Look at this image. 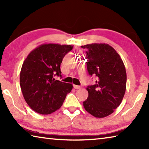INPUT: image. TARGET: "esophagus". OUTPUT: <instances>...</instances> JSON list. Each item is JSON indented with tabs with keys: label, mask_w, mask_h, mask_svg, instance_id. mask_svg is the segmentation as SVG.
<instances>
[{
	"label": "esophagus",
	"mask_w": 149,
	"mask_h": 149,
	"mask_svg": "<svg viewBox=\"0 0 149 149\" xmlns=\"http://www.w3.org/2000/svg\"><path fill=\"white\" fill-rule=\"evenodd\" d=\"M74 88L75 89H81V87L79 86V85H74Z\"/></svg>",
	"instance_id": "obj_1"
}]
</instances>
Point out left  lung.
Segmentation results:
<instances>
[{
	"label": "left lung",
	"instance_id": "8db88e82",
	"mask_svg": "<svg viewBox=\"0 0 149 149\" xmlns=\"http://www.w3.org/2000/svg\"><path fill=\"white\" fill-rule=\"evenodd\" d=\"M86 51L87 70L96 75L93 85L87 86L88 98L84 107L96 118H104L114 112L122 101L126 89L125 65L114 48L105 43L81 46Z\"/></svg>",
	"mask_w": 149,
	"mask_h": 149
}]
</instances>
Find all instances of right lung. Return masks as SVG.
Returning <instances> with one entry per match:
<instances>
[{"label": "right lung", "mask_w": 149, "mask_h": 149, "mask_svg": "<svg viewBox=\"0 0 149 149\" xmlns=\"http://www.w3.org/2000/svg\"><path fill=\"white\" fill-rule=\"evenodd\" d=\"M72 45L43 44L33 50L20 72L22 92L27 104L39 114H50L61 107L73 85L59 80L60 64Z\"/></svg>", "instance_id": "obj_1"}]
</instances>
